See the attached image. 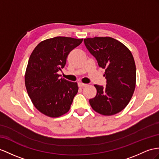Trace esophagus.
Masks as SVG:
<instances>
[{"label":"esophagus","mask_w":159,"mask_h":159,"mask_svg":"<svg viewBox=\"0 0 159 159\" xmlns=\"http://www.w3.org/2000/svg\"><path fill=\"white\" fill-rule=\"evenodd\" d=\"M78 86L79 87H84L85 86H87V84H84V83H78Z\"/></svg>","instance_id":"esophagus-1"}]
</instances>
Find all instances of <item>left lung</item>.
Here are the masks:
<instances>
[{
    "label": "left lung",
    "mask_w": 159,
    "mask_h": 159,
    "mask_svg": "<svg viewBox=\"0 0 159 159\" xmlns=\"http://www.w3.org/2000/svg\"><path fill=\"white\" fill-rule=\"evenodd\" d=\"M85 46L105 70L106 87L95 84L97 94L89 99L94 111L103 116L121 111L131 100L136 82V65L131 52L124 44L110 37L84 39Z\"/></svg>",
    "instance_id": "8db88e82"
}]
</instances>
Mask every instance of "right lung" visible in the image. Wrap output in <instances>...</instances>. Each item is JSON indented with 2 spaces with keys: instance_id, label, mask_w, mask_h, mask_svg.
Here are the masks:
<instances>
[{
  "instance_id": "obj_1",
  "label": "right lung",
  "mask_w": 159,
  "mask_h": 159,
  "mask_svg": "<svg viewBox=\"0 0 159 159\" xmlns=\"http://www.w3.org/2000/svg\"><path fill=\"white\" fill-rule=\"evenodd\" d=\"M83 39L61 36L47 39L31 53L25 74V87L35 107L45 116L58 117L70 110L78 84L59 78L58 72Z\"/></svg>"
}]
</instances>
